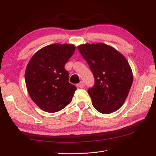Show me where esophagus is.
<instances>
[{"instance_id": "1", "label": "esophagus", "mask_w": 156, "mask_h": 156, "mask_svg": "<svg viewBox=\"0 0 156 156\" xmlns=\"http://www.w3.org/2000/svg\"><path fill=\"white\" fill-rule=\"evenodd\" d=\"M76 86L78 87H80V88H83L84 86V83H83V81H81L80 83H79L78 84H76Z\"/></svg>"}]
</instances>
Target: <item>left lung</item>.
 Here are the masks:
<instances>
[{
  "instance_id": "8db88e82",
  "label": "left lung",
  "mask_w": 156,
  "mask_h": 156,
  "mask_svg": "<svg viewBox=\"0 0 156 156\" xmlns=\"http://www.w3.org/2000/svg\"><path fill=\"white\" fill-rule=\"evenodd\" d=\"M78 49L95 79L94 85L88 89L95 109L106 114L120 109L133 83V73L125 57L103 43L84 44Z\"/></svg>"
}]
</instances>
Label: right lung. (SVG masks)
Segmentation results:
<instances>
[{
    "label": "right lung",
    "mask_w": 156,
    "mask_h": 156,
    "mask_svg": "<svg viewBox=\"0 0 156 156\" xmlns=\"http://www.w3.org/2000/svg\"><path fill=\"white\" fill-rule=\"evenodd\" d=\"M76 47L71 44H52L31 57L25 74L31 98L42 110L59 112L72 102L76 87L69 83L65 65Z\"/></svg>",
    "instance_id": "obj_1"
}]
</instances>
